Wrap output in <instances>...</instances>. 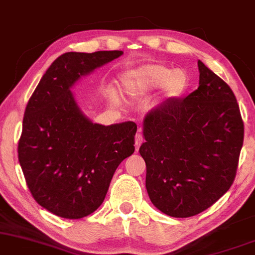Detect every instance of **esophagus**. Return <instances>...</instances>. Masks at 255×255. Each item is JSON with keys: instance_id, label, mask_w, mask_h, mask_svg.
<instances>
[{"instance_id": "obj_1", "label": "esophagus", "mask_w": 255, "mask_h": 255, "mask_svg": "<svg viewBox=\"0 0 255 255\" xmlns=\"http://www.w3.org/2000/svg\"><path fill=\"white\" fill-rule=\"evenodd\" d=\"M142 143H143V136H142V132H140V130H138V132H137V134H136V138H134V146H136V151L138 150Z\"/></svg>"}]
</instances>
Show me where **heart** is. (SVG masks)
I'll use <instances>...</instances> for the list:
<instances>
[{
    "label": "heart",
    "mask_w": 255,
    "mask_h": 255,
    "mask_svg": "<svg viewBox=\"0 0 255 255\" xmlns=\"http://www.w3.org/2000/svg\"><path fill=\"white\" fill-rule=\"evenodd\" d=\"M162 86V95L167 100L178 99L187 92L190 77L181 69H172L163 64H145L124 74L121 79L122 93L136 98L155 91Z\"/></svg>",
    "instance_id": "heart-1"
}]
</instances>
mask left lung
<instances>
[{"mask_svg":"<svg viewBox=\"0 0 255 255\" xmlns=\"http://www.w3.org/2000/svg\"><path fill=\"white\" fill-rule=\"evenodd\" d=\"M199 87L146 113L145 187L163 214L185 218L216 203L234 182L244 122L230 87L198 61Z\"/></svg>","mask_w":255,"mask_h":255,"instance_id":"1","label":"left lung"}]
</instances>
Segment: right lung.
<instances>
[{"instance_id": "add662e5", "label": "right lung", "mask_w": 255, "mask_h": 255, "mask_svg": "<svg viewBox=\"0 0 255 255\" xmlns=\"http://www.w3.org/2000/svg\"><path fill=\"white\" fill-rule=\"evenodd\" d=\"M123 51L59 56L29 98L17 145L26 184L39 205L79 220L103 204L117 167L134 151L137 125L105 127L80 110L70 88Z\"/></svg>"}]
</instances>
